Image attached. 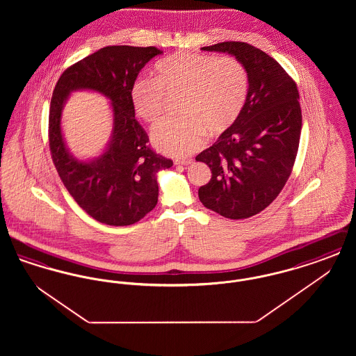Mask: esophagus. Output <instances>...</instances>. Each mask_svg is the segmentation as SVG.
Masks as SVG:
<instances>
[{
	"label": "esophagus",
	"instance_id": "34e87169",
	"mask_svg": "<svg viewBox=\"0 0 356 356\" xmlns=\"http://www.w3.org/2000/svg\"><path fill=\"white\" fill-rule=\"evenodd\" d=\"M192 159H184V160H175V164L176 165H189L192 164Z\"/></svg>",
	"mask_w": 356,
	"mask_h": 356
}]
</instances>
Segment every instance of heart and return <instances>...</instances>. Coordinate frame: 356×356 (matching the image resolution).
Here are the masks:
<instances>
[{
	"label": "heart",
	"instance_id": "b5f03b06",
	"mask_svg": "<svg viewBox=\"0 0 356 356\" xmlns=\"http://www.w3.org/2000/svg\"><path fill=\"white\" fill-rule=\"evenodd\" d=\"M154 74L136 79L131 102L140 119L156 124L164 115V93H183L179 102L183 115L165 120L152 134L156 148L170 156L197 151L207 131L211 135L227 131L247 102L248 73L232 56L176 51L156 63Z\"/></svg>",
	"mask_w": 356,
	"mask_h": 356
}]
</instances>
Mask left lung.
Here are the masks:
<instances>
[{
    "label": "left lung",
    "mask_w": 356,
    "mask_h": 356,
    "mask_svg": "<svg viewBox=\"0 0 356 356\" xmlns=\"http://www.w3.org/2000/svg\"><path fill=\"white\" fill-rule=\"evenodd\" d=\"M202 49L235 56L250 86L236 121L196 156L212 172L199 199L224 218L247 219L277 197L292 172L302 131L299 92L275 58L250 44L225 41Z\"/></svg>",
    "instance_id": "obj_1"
}]
</instances>
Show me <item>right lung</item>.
I'll list each match as a JSON object with an SVG mask.
<instances>
[{"instance_id": "obj_1", "label": "right lung", "mask_w": 356, "mask_h": 356, "mask_svg": "<svg viewBox=\"0 0 356 356\" xmlns=\"http://www.w3.org/2000/svg\"><path fill=\"white\" fill-rule=\"evenodd\" d=\"M161 53L154 47H105L65 69L54 86L49 109L53 164L74 202L102 224L122 227L141 220L157 204L156 173L173 165L170 159L151 149L131 102L137 74ZM79 88L106 95L114 109L111 141L106 152L92 162L73 158L60 134L63 104L68 93Z\"/></svg>"}]
</instances>
